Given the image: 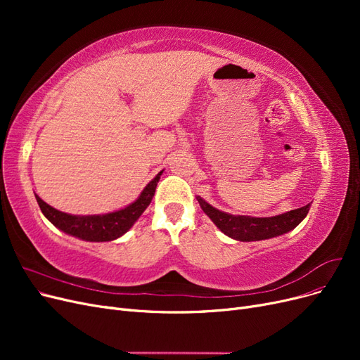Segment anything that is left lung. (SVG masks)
<instances>
[{"label":"left lung","instance_id":"obj_1","mask_svg":"<svg viewBox=\"0 0 360 360\" xmlns=\"http://www.w3.org/2000/svg\"><path fill=\"white\" fill-rule=\"evenodd\" d=\"M201 209L204 213L210 217L213 224L219 228V230L228 236L234 238L237 242H261V240H269V238H274L278 236H282L285 233H290L294 230L303 219L304 216L308 214L309 204L307 207H302V209L282 214L275 217H264V219H259V217H234L228 213L216 210L214 207L207 204L204 200L200 201Z\"/></svg>","mask_w":360,"mask_h":360}]
</instances>
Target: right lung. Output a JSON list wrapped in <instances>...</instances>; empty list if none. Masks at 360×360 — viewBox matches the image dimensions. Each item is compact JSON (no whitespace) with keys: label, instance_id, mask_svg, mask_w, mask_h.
<instances>
[{"label":"right lung","instance_id":"right-lung-1","mask_svg":"<svg viewBox=\"0 0 360 360\" xmlns=\"http://www.w3.org/2000/svg\"><path fill=\"white\" fill-rule=\"evenodd\" d=\"M146 189L139 195V198L129 207H126L124 210L102 216H69L53 210L51 205L43 202L40 198L39 202L41 207V212L45 213L48 219L53 225L58 226L61 231L84 242L103 243L117 240L118 237L126 234L139 219V216L144 213L151 200H153L156 188L151 186L148 191Z\"/></svg>","mask_w":360,"mask_h":360}]
</instances>
